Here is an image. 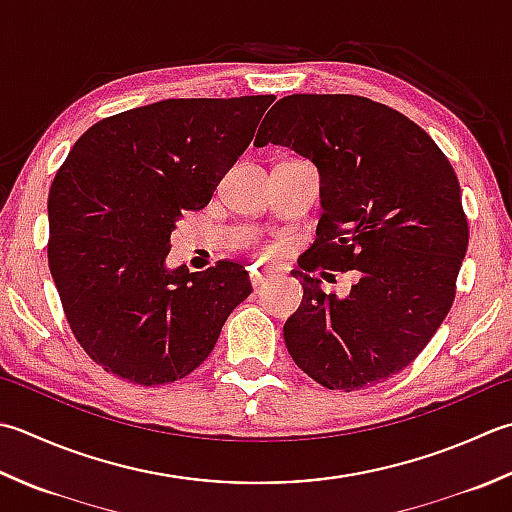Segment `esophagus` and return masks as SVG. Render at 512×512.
Returning <instances> with one entry per match:
<instances>
[{
  "instance_id": "esophagus-1",
  "label": "esophagus",
  "mask_w": 512,
  "mask_h": 512,
  "mask_svg": "<svg viewBox=\"0 0 512 512\" xmlns=\"http://www.w3.org/2000/svg\"><path fill=\"white\" fill-rule=\"evenodd\" d=\"M268 282V273L262 268H250V284H253V288H259L264 286Z\"/></svg>"
}]
</instances>
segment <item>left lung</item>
Wrapping results in <instances>:
<instances>
[{
	"label": "left lung",
	"instance_id": "obj_1",
	"mask_svg": "<svg viewBox=\"0 0 512 512\" xmlns=\"http://www.w3.org/2000/svg\"><path fill=\"white\" fill-rule=\"evenodd\" d=\"M255 144L295 150L322 182L317 239L293 270L302 306L284 324L293 362L346 393L397 375L455 299L468 222L453 166L424 128L359 95L279 99ZM319 265L357 269L358 284L326 296L307 275Z\"/></svg>",
	"mask_w": 512,
	"mask_h": 512
}]
</instances>
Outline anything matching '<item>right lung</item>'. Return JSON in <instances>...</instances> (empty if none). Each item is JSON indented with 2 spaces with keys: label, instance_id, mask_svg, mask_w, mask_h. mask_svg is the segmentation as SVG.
Here are the masks:
<instances>
[{
  "label": "right lung",
  "instance_id": "1",
  "mask_svg": "<svg viewBox=\"0 0 512 512\" xmlns=\"http://www.w3.org/2000/svg\"><path fill=\"white\" fill-rule=\"evenodd\" d=\"M273 95L164 99L77 139L48 193V266L75 339L139 386L186 377L250 295L244 266L168 270L170 233L204 208Z\"/></svg>",
  "mask_w": 512,
  "mask_h": 512
}]
</instances>
